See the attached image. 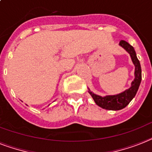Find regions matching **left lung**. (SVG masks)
Instances as JSON below:
<instances>
[{
  "label": "left lung",
  "instance_id": "obj_1",
  "mask_svg": "<svg viewBox=\"0 0 152 152\" xmlns=\"http://www.w3.org/2000/svg\"><path fill=\"white\" fill-rule=\"evenodd\" d=\"M120 45L124 48L130 54L132 60L135 65V79L132 82V86L129 89L125 90L124 92L121 93L120 94L113 95V96H106V97H101L98 95L89 92L90 95L92 96L93 99L94 100L95 103L98 106L102 107V109H108V110H120L124 109L129 104L136 94V92L140 85L141 78V66L140 61L136 57V51L134 50L132 46H131L126 41L121 40L120 42Z\"/></svg>",
  "mask_w": 152,
  "mask_h": 152
}]
</instances>
